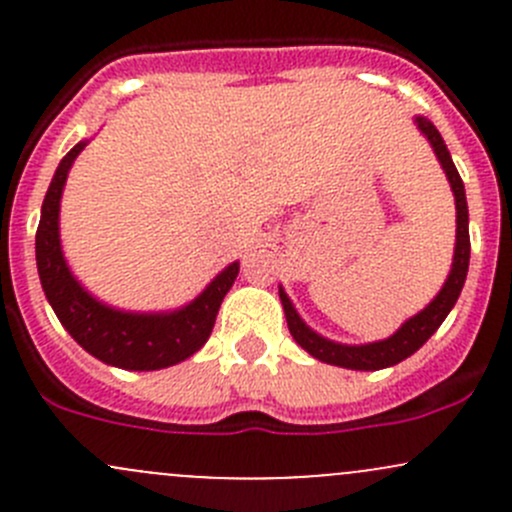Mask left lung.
Wrapping results in <instances>:
<instances>
[{"instance_id":"1","label":"left lung","mask_w":512,"mask_h":512,"mask_svg":"<svg viewBox=\"0 0 512 512\" xmlns=\"http://www.w3.org/2000/svg\"><path fill=\"white\" fill-rule=\"evenodd\" d=\"M414 123L418 131L426 136V141L431 143L433 153H436L438 163H441L443 173H446L448 183H451L453 198H456V247H453L451 272H448L446 282H443V287L438 289L436 297H433L421 312L406 319V322L401 324L391 337L379 339V342H369V344H342V342H334V339L322 337L319 332H314V329L299 317V312L294 309L292 299H289L285 287L280 285V299H282V307H285L289 334H292L294 342H297L304 352L312 354L314 359L324 361V364L342 366V369H354V371H376V369H386V366H394L399 364V361L409 359V356L418 352V349L431 339V334L441 327L443 319H446L448 312L453 309V304L458 302V294H461L463 285H466L468 262H471L466 188H463L461 175H458L456 165H453L451 153H448L438 128L433 126L426 116H416Z\"/></svg>"}]
</instances>
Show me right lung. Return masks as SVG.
<instances>
[{"label":"right lung","instance_id":"right-lung-1","mask_svg":"<svg viewBox=\"0 0 512 512\" xmlns=\"http://www.w3.org/2000/svg\"><path fill=\"white\" fill-rule=\"evenodd\" d=\"M86 146L89 141H79L61 158L41 203L36 230V270L41 289L66 332L103 364L128 371H156L180 364L208 342L220 304L240 272V262H230L198 297L178 309L131 312L94 297L71 272L59 232L66 178Z\"/></svg>","mask_w":512,"mask_h":512}]
</instances>
